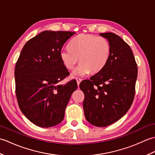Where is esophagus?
<instances>
[{"label": "esophagus", "mask_w": 155, "mask_h": 155, "mask_svg": "<svg viewBox=\"0 0 155 155\" xmlns=\"http://www.w3.org/2000/svg\"><path fill=\"white\" fill-rule=\"evenodd\" d=\"M76 81H77V84H78V86H79V84H80V83L81 82V78H76Z\"/></svg>", "instance_id": "esophagus-1"}]
</instances>
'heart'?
<instances>
[{"label":"heart","instance_id":"heart-1","mask_svg":"<svg viewBox=\"0 0 155 155\" xmlns=\"http://www.w3.org/2000/svg\"><path fill=\"white\" fill-rule=\"evenodd\" d=\"M110 42L107 38L89 34H81L72 41L70 48H62L61 59L64 67L72 70L78 62L80 64L74 72L76 76L84 77L97 73L103 69L109 59Z\"/></svg>","mask_w":155,"mask_h":155}]
</instances>
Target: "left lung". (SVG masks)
<instances>
[{"label":"left lung","instance_id":"left-lung-1","mask_svg":"<svg viewBox=\"0 0 155 155\" xmlns=\"http://www.w3.org/2000/svg\"><path fill=\"white\" fill-rule=\"evenodd\" d=\"M110 42L109 59L102 70L82 81L83 108L87 120L104 127L123 117L133 103L137 78V64L129 46L113 32L101 33Z\"/></svg>","mask_w":155,"mask_h":155}]
</instances>
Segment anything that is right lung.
<instances>
[{
    "label": "right lung",
    "mask_w": 155,
    "mask_h": 155,
    "mask_svg": "<svg viewBox=\"0 0 155 155\" xmlns=\"http://www.w3.org/2000/svg\"><path fill=\"white\" fill-rule=\"evenodd\" d=\"M75 32L45 31L30 39L15 66L16 94L20 109L31 123L43 128L63 120L76 81L59 82L69 74L61 59L64 44Z\"/></svg>",
    "instance_id": "right-lung-1"
}]
</instances>
